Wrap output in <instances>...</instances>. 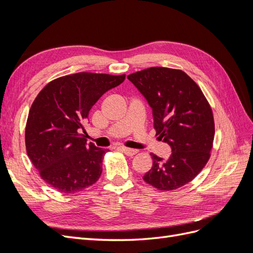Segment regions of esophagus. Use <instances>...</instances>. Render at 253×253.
Listing matches in <instances>:
<instances>
[{
    "mask_svg": "<svg viewBox=\"0 0 253 253\" xmlns=\"http://www.w3.org/2000/svg\"><path fill=\"white\" fill-rule=\"evenodd\" d=\"M119 150L124 152L125 154L127 155V156H133V155H135V154H137V153H138V150L129 149V148H126V147H119Z\"/></svg>",
    "mask_w": 253,
    "mask_h": 253,
    "instance_id": "34e87169",
    "label": "esophagus"
}]
</instances>
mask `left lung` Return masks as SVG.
<instances>
[{"label":"left lung","mask_w":253,"mask_h":253,"mask_svg":"<svg viewBox=\"0 0 253 253\" xmlns=\"http://www.w3.org/2000/svg\"><path fill=\"white\" fill-rule=\"evenodd\" d=\"M152 108L159 139L172 149L168 159L151 153L153 167L143 176L162 191L178 189L200 173L210 158L214 119L202 89L180 70L150 67L127 76Z\"/></svg>","instance_id":"8db88e82"}]
</instances>
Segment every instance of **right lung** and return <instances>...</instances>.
<instances>
[{
	"instance_id": "obj_1",
	"label": "right lung",
	"mask_w": 253,
	"mask_h": 253,
	"mask_svg": "<svg viewBox=\"0 0 253 253\" xmlns=\"http://www.w3.org/2000/svg\"><path fill=\"white\" fill-rule=\"evenodd\" d=\"M126 75L78 73L50 81L36 97L25 128L27 155L41 178L62 193H76L99 179L106 149L86 143L88 113Z\"/></svg>"
}]
</instances>
